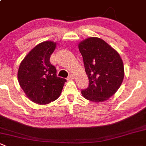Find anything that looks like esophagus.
Wrapping results in <instances>:
<instances>
[{"label":"esophagus","instance_id":"obj_1","mask_svg":"<svg viewBox=\"0 0 146 146\" xmlns=\"http://www.w3.org/2000/svg\"><path fill=\"white\" fill-rule=\"evenodd\" d=\"M73 78H74V75H73V74H71V73H70V74L68 76V80H73Z\"/></svg>","mask_w":146,"mask_h":146}]
</instances>
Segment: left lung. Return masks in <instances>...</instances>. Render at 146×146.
I'll list each match as a JSON object with an SVG mask.
<instances>
[{"label":"left lung","mask_w":146,"mask_h":146,"mask_svg":"<svg viewBox=\"0 0 146 146\" xmlns=\"http://www.w3.org/2000/svg\"><path fill=\"white\" fill-rule=\"evenodd\" d=\"M83 58L89 86L81 93L93 102H103L119 88L125 76L124 64L116 50L102 39L90 37L78 45Z\"/></svg>","instance_id":"1"}]
</instances>
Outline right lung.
I'll list each match as a JSON object with an SVG mask.
<instances>
[{
  "mask_svg": "<svg viewBox=\"0 0 146 146\" xmlns=\"http://www.w3.org/2000/svg\"><path fill=\"white\" fill-rule=\"evenodd\" d=\"M56 42L45 41L32 49L24 57L18 70V81L27 97L45 105L60 96L66 80L56 76V69L50 63Z\"/></svg>",
  "mask_w": 146,
  "mask_h": 146,
  "instance_id": "right-lung-1",
  "label": "right lung"
}]
</instances>
